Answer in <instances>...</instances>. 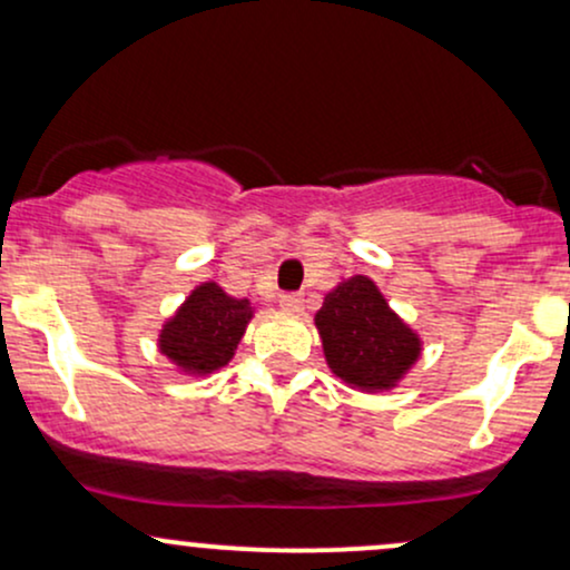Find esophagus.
Segmentation results:
<instances>
[{"label": "esophagus", "mask_w": 570, "mask_h": 570, "mask_svg": "<svg viewBox=\"0 0 570 570\" xmlns=\"http://www.w3.org/2000/svg\"><path fill=\"white\" fill-rule=\"evenodd\" d=\"M303 305H305V297L303 294H284V297H281V307H284V311H289V313H299L303 311Z\"/></svg>", "instance_id": "1"}]
</instances>
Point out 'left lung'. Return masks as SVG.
<instances>
[{
  "instance_id": "obj_1",
  "label": "left lung",
  "mask_w": 570,
  "mask_h": 570,
  "mask_svg": "<svg viewBox=\"0 0 570 570\" xmlns=\"http://www.w3.org/2000/svg\"><path fill=\"white\" fill-rule=\"evenodd\" d=\"M324 356L340 381L358 391H389L421 356V337L391 311L367 276H353L316 313Z\"/></svg>"
}]
</instances>
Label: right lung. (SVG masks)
<instances>
[{
  "instance_id": "1",
  "label": "right lung",
  "mask_w": 570,
  "mask_h": 570,
  "mask_svg": "<svg viewBox=\"0 0 570 570\" xmlns=\"http://www.w3.org/2000/svg\"><path fill=\"white\" fill-rule=\"evenodd\" d=\"M252 316L248 299H235L208 281L163 324L160 353L187 375H212L230 362Z\"/></svg>"
}]
</instances>
